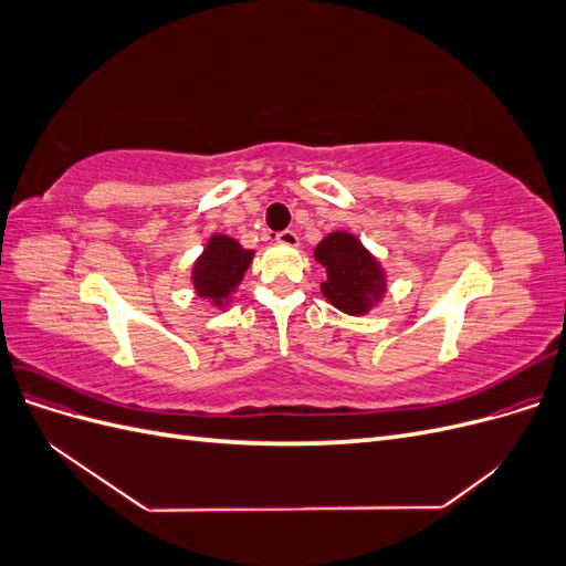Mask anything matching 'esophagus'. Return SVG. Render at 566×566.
I'll return each mask as SVG.
<instances>
[{
  "mask_svg": "<svg viewBox=\"0 0 566 566\" xmlns=\"http://www.w3.org/2000/svg\"><path fill=\"white\" fill-rule=\"evenodd\" d=\"M276 241H279L281 245H287V248H297V245H300V238H297V233H295V231H290V229H285V231H281V233H276Z\"/></svg>",
  "mask_w": 566,
  "mask_h": 566,
  "instance_id": "obj_1",
  "label": "esophagus"
}]
</instances>
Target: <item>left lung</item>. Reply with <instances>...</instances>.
<instances>
[{
	"label": "left lung",
	"instance_id": "8db88e82",
	"mask_svg": "<svg viewBox=\"0 0 566 566\" xmlns=\"http://www.w3.org/2000/svg\"><path fill=\"white\" fill-rule=\"evenodd\" d=\"M314 256L328 273V279L321 283V293L335 310L364 316L385 297V269L356 235L333 231L316 245Z\"/></svg>",
	"mask_w": 566,
	"mask_h": 566
}]
</instances>
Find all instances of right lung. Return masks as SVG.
<instances>
[{
  "instance_id": "right-lung-1",
  "label": "right lung",
  "mask_w": 566,
  "mask_h": 566,
  "mask_svg": "<svg viewBox=\"0 0 566 566\" xmlns=\"http://www.w3.org/2000/svg\"><path fill=\"white\" fill-rule=\"evenodd\" d=\"M254 250H245L231 235L214 233L193 264L191 281L198 297L224 306L241 285Z\"/></svg>"
}]
</instances>
